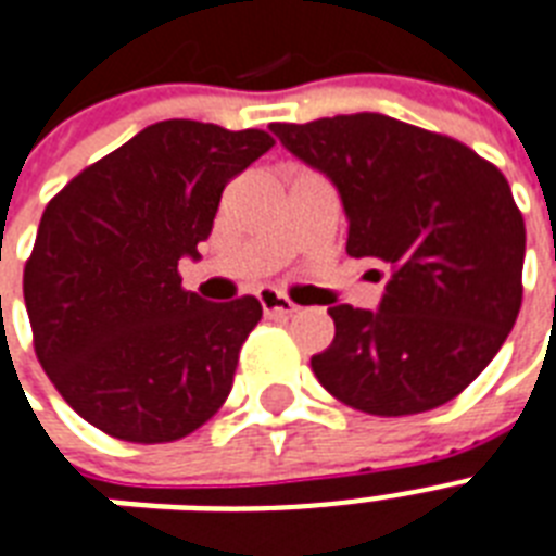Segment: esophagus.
<instances>
[{
    "instance_id": "1",
    "label": "esophagus",
    "mask_w": 556,
    "mask_h": 556,
    "mask_svg": "<svg viewBox=\"0 0 556 556\" xmlns=\"http://www.w3.org/2000/svg\"><path fill=\"white\" fill-rule=\"evenodd\" d=\"M257 301H261V307H264L266 316H292L295 313V304H292L283 292L273 290V287H264V290H257Z\"/></svg>"
}]
</instances>
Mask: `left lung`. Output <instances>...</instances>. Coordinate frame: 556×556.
<instances>
[{
    "label": "left lung",
    "instance_id": "left-lung-1",
    "mask_svg": "<svg viewBox=\"0 0 556 556\" xmlns=\"http://www.w3.org/2000/svg\"><path fill=\"white\" fill-rule=\"evenodd\" d=\"M337 185L348 255L391 269L380 307H327L337 337L309 359L348 406L380 417L458 397L505 345L522 304L525 223L496 165L380 113L269 124Z\"/></svg>",
    "mask_w": 556,
    "mask_h": 556
}]
</instances>
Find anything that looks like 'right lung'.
I'll list each match as a JSON object with an SVG mask.
<instances>
[{
  "label": "right lung",
  "instance_id": "add662e5",
  "mask_svg": "<svg viewBox=\"0 0 556 556\" xmlns=\"http://www.w3.org/2000/svg\"><path fill=\"white\" fill-rule=\"evenodd\" d=\"M275 141L217 124H150L46 205L25 264L34 351L86 424L130 443L179 441L229 397L252 295L182 290L223 188Z\"/></svg>",
  "mask_w": 556,
  "mask_h": 556
}]
</instances>
